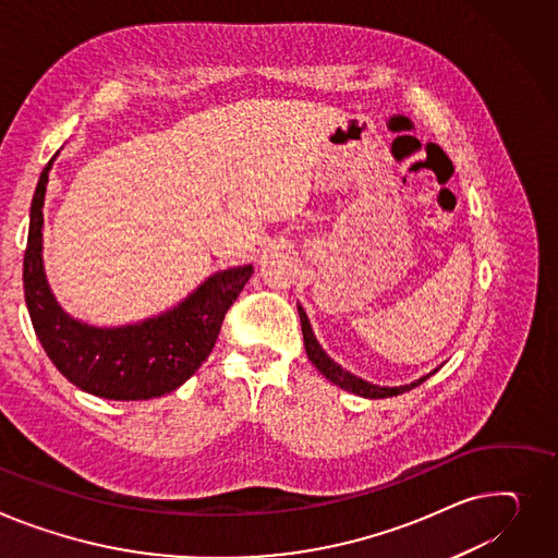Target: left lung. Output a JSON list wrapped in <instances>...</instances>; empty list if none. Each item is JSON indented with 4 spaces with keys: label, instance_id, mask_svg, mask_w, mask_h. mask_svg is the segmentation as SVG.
I'll list each match as a JSON object with an SVG mask.
<instances>
[{
    "label": "left lung",
    "instance_id": "obj_1",
    "mask_svg": "<svg viewBox=\"0 0 558 558\" xmlns=\"http://www.w3.org/2000/svg\"><path fill=\"white\" fill-rule=\"evenodd\" d=\"M299 314H301L303 339H305V350H307L310 361L318 367L320 375H325L331 384L341 386V388L348 390V392H354V395H361V397H367V399H386V397H397V395H401V392L413 390V388H417L422 381H426V379L430 377V375H428V377H422L420 381H415V384H411V386H399V388H379V386L367 384V381H363V379H359V377L345 373V369H343L341 365L333 363V361L323 352V348L318 345V341H316V337H314V331H312V325H310V318H307L305 310L299 307Z\"/></svg>",
    "mask_w": 558,
    "mask_h": 558
}]
</instances>
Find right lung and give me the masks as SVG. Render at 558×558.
Segmentation results:
<instances>
[{
    "mask_svg": "<svg viewBox=\"0 0 558 558\" xmlns=\"http://www.w3.org/2000/svg\"><path fill=\"white\" fill-rule=\"evenodd\" d=\"M51 163L53 159L35 185L24 251V299L37 339L62 377L89 395L136 401L172 392L213 352L253 267L215 274L179 307L138 325L102 329L69 318L43 269V206Z\"/></svg>",
    "mask_w": 558,
    "mask_h": 558,
    "instance_id": "add662e5",
    "label": "right lung"
}]
</instances>
